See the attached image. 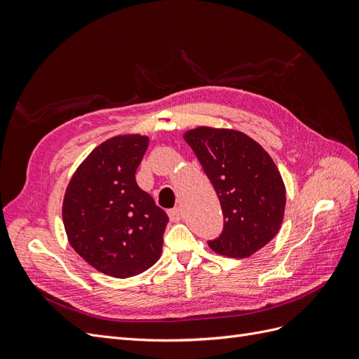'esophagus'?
I'll return each mask as SVG.
<instances>
[{"label":"esophagus","mask_w":359,"mask_h":359,"mask_svg":"<svg viewBox=\"0 0 359 359\" xmlns=\"http://www.w3.org/2000/svg\"><path fill=\"white\" fill-rule=\"evenodd\" d=\"M168 215H169L170 222L177 223V222L181 220V210H180V208H172V210L168 211Z\"/></svg>","instance_id":"1"}]
</instances>
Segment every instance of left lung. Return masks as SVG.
<instances>
[{
  "instance_id": "obj_1",
  "label": "left lung",
  "mask_w": 359,
  "mask_h": 359,
  "mask_svg": "<svg viewBox=\"0 0 359 359\" xmlns=\"http://www.w3.org/2000/svg\"><path fill=\"white\" fill-rule=\"evenodd\" d=\"M219 196L224 229L211 250L245 259L278 233L286 187L274 160L248 135L233 128L199 126L182 135Z\"/></svg>"
}]
</instances>
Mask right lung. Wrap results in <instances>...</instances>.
Here are the masks:
<instances>
[{
    "mask_svg": "<svg viewBox=\"0 0 359 359\" xmlns=\"http://www.w3.org/2000/svg\"><path fill=\"white\" fill-rule=\"evenodd\" d=\"M149 137L118 135L74 170L62 199L67 240L86 264L115 278L144 273L161 256L168 214L137 186Z\"/></svg>",
    "mask_w": 359,
    "mask_h": 359,
    "instance_id": "add662e5",
    "label": "right lung"
}]
</instances>
